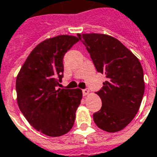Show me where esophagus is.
<instances>
[{"instance_id": "1", "label": "esophagus", "mask_w": 157, "mask_h": 157, "mask_svg": "<svg viewBox=\"0 0 157 157\" xmlns=\"http://www.w3.org/2000/svg\"><path fill=\"white\" fill-rule=\"evenodd\" d=\"M89 92H90L89 89H84V90H82V94H83V96L88 95Z\"/></svg>"}]
</instances>
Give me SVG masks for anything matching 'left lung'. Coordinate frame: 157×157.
I'll use <instances>...</instances> for the list:
<instances>
[{
  "label": "left lung",
  "instance_id": "8db88e82",
  "mask_svg": "<svg viewBox=\"0 0 157 157\" xmlns=\"http://www.w3.org/2000/svg\"><path fill=\"white\" fill-rule=\"evenodd\" d=\"M91 55L97 71L107 81L99 92L102 100L93 114L97 126L109 133L120 131L133 120L141 103L145 82L139 59L121 42L102 33L77 34Z\"/></svg>",
  "mask_w": 157,
  "mask_h": 157
}]
</instances>
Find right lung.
I'll use <instances>...</instances> for the list:
<instances>
[{"label": "right lung", "mask_w": 157, "mask_h": 157, "mask_svg": "<svg viewBox=\"0 0 157 157\" xmlns=\"http://www.w3.org/2000/svg\"><path fill=\"white\" fill-rule=\"evenodd\" d=\"M79 39L72 35L47 39L33 48L16 80L21 112L38 131L51 137L68 133L81 103V89H57L64 71L63 58Z\"/></svg>", "instance_id": "right-lung-1"}]
</instances>
